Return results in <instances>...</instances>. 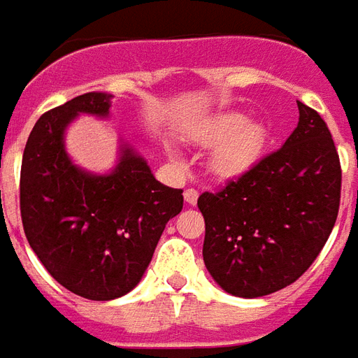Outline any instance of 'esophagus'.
I'll use <instances>...</instances> for the list:
<instances>
[{"mask_svg": "<svg viewBox=\"0 0 358 358\" xmlns=\"http://www.w3.org/2000/svg\"><path fill=\"white\" fill-rule=\"evenodd\" d=\"M197 197H199V194H197V189H194V187H189V189L184 192V201H186L187 205H195V203H197Z\"/></svg>", "mask_w": 358, "mask_h": 358, "instance_id": "34e87169", "label": "esophagus"}]
</instances>
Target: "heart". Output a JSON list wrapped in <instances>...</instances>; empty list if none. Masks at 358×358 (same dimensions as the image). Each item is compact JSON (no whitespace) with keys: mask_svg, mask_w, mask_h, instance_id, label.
I'll use <instances>...</instances> for the list:
<instances>
[{"mask_svg":"<svg viewBox=\"0 0 358 358\" xmlns=\"http://www.w3.org/2000/svg\"><path fill=\"white\" fill-rule=\"evenodd\" d=\"M268 132L263 122L245 120L241 113H222L203 122L195 140L203 145H214L210 169L222 178H236L248 172L261 159Z\"/></svg>","mask_w":358,"mask_h":358,"instance_id":"1","label":"heart"}]
</instances>
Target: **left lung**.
Listing matches in <instances>:
<instances>
[{
  "label": "left lung",
  "instance_id": "obj_1",
  "mask_svg": "<svg viewBox=\"0 0 358 358\" xmlns=\"http://www.w3.org/2000/svg\"><path fill=\"white\" fill-rule=\"evenodd\" d=\"M297 107V128L282 148L197 199L205 266L236 297L255 299L293 284L338 218L341 166L331 134L315 109Z\"/></svg>",
  "mask_w": 358,
  "mask_h": 358
}]
</instances>
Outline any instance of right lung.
<instances>
[{"mask_svg":"<svg viewBox=\"0 0 358 358\" xmlns=\"http://www.w3.org/2000/svg\"><path fill=\"white\" fill-rule=\"evenodd\" d=\"M110 94L90 92L48 110L28 136L20 169V217L45 270L69 292L110 301L132 292L166 222L182 210V189L155 180L128 143L107 174L76 166L65 130L78 115L107 118Z\"/></svg>","mask_w":358,"mask_h":358,"instance_id":"add662e5","label":"right lung"}]
</instances>
